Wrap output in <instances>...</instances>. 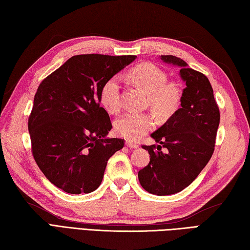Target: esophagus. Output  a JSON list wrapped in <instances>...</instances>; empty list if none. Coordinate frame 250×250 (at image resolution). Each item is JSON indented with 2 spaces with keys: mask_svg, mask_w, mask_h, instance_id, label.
Segmentation results:
<instances>
[{
  "mask_svg": "<svg viewBox=\"0 0 250 250\" xmlns=\"http://www.w3.org/2000/svg\"><path fill=\"white\" fill-rule=\"evenodd\" d=\"M125 145L128 146L129 148H139V144H137V143H134V142H132V141H126L125 142Z\"/></svg>",
  "mask_w": 250,
  "mask_h": 250,
  "instance_id": "obj_1",
  "label": "esophagus"
}]
</instances>
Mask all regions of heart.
Instances as JSON below:
<instances>
[{"label":"heart","instance_id":"obj_1","mask_svg":"<svg viewBox=\"0 0 250 250\" xmlns=\"http://www.w3.org/2000/svg\"><path fill=\"white\" fill-rule=\"evenodd\" d=\"M129 77L137 86L148 93V103L161 117L171 116L180 103L179 88L173 83H167L166 72L151 62H143L129 72ZM100 101L109 113H116L120 107V79L111 76L100 91ZM155 119L150 113L130 111L115 121V132L126 140L135 141L149 132Z\"/></svg>","mask_w":250,"mask_h":250}]
</instances>
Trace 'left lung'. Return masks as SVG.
I'll list each match as a JSON object with an SVG mask.
<instances>
[{
    "label": "left lung",
    "instance_id": "left-lung-1",
    "mask_svg": "<svg viewBox=\"0 0 250 250\" xmlns=\"http://www.w3.org/2000/svg\"><path fill=\"white\" fill-rule=\"evenodd\" d=\"M161 60L180 66L186 88L180 107L151 134L159 145L142 146L149 152L150 161L139 172V180L149 193L169 195L188 187L213 156L220 113L204 74L175 56H161Z\"/></svg>",
    "mask_w": 250,
    "mask_h": 250
}]
</instances>
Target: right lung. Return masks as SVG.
<instances>
[{
	"label": "right lung",
	"mask_w": 250,
	"mask_h": 250,
	"mask_svg": "<svg viewBox=\"0 0 250 250\" xmlns=\"http://www.w3.org/2000/svg\"><path fill=\"white\" fill-rule=\"evenodd\" d=\"M135 58L74 56L37 88L28 120L32 153L56 187L71 194L99 188L108 159L125 145L106 137L111 122L100 106V91Z\"/></svg>",
	"instance_id": "add662e5"
}]
</instances>
